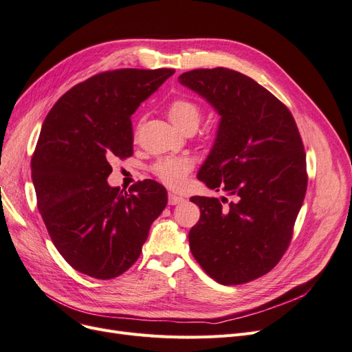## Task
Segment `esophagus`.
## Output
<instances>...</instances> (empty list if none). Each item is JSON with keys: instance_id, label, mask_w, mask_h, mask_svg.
Returning a JSON list of instances; mask_svg holds the SVG:
<instances>
[{"instance_id": "obj_1", "label": "esophagus", "mask_w": 352, "mask_h": 352, "mask_svg": "<svg viewBox=\"0 0 352 352\" xmlns=\"http://www.w3.org/2000/svg\"><path fill=\"white\" fill-rule=\"evenodd\" d=\"M167 201H168V205H177V204L184 202L185 199L182 198V196H179V195L170 192V193H168V196H167Z\"/></svg>"}]
</instances>
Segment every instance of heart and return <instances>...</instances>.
<instances>
[{
  "mask_svg": "<svg viewBox=\"0 0 352 352\" xmlns=\"http://www.w3.org/2000/svg\"><path fill=\"white\" fill-rule=\"evenodd\" d=\"M167 117L182 131L192 133L202 120V108L189 98H176L167 107ZM142 122L137 125V131ZM193 168V162L186 156H167L159 159L151 166V172L168 186H179Z\"/></svg>",
  "mask_w": 352,
  "mask_h": 352,
  "instance_id": "obj_1",
  "label": "heart"
}]
</instances>
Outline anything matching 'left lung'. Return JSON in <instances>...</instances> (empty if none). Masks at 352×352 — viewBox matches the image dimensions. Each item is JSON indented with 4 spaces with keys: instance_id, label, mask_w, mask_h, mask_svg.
I'll use <instances>...</instances> for the list:
<instances>
[{
    "instance_id": "8db88e82",
    "label": "left lung",
    "mask_w": 352,
    "mask_h": 352,
    "mask_svg": "<svg viewBox=\"0 0 352 352\" xmlns=\"http://www.w3.org/2000/svg\"><path fill=\"white\" fill-rule=\"evenodd\" d=\"M179 82L221 116L198 179L232 196H192L201 218L189 231L190 251L215 282L244 285L269 273L292 241L307 188L302 137L289 108L236 70L195 69Z\"/></svg>"
}]
</instances>
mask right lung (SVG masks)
Here are the masks:
<instances>
[{
  "label": "right lung",
  "mask_w": 352,
  "mask_h": 352,
  "mask_svg": "<svg viewBox=\"0 0 352 352\" xmlns=\"http://www.w3.org/2000/svg\"><path fill=\"white\" fill-rule=\"evenodd\" d=\"M175 69L94 75L53 105L32 157L37 208L54 247L75 270L100 280L137 261L167 204L156 180L111 188V162L133 156L131 116Z\"/></svg>",
  "instance_id": "right-lung-1"
}]
</instances>
